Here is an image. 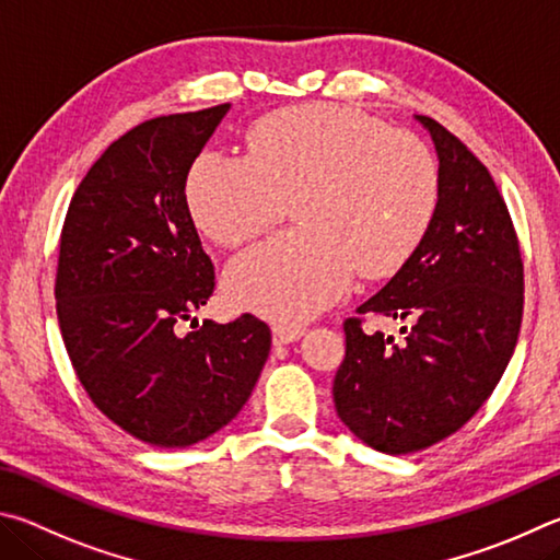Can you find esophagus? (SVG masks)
Returning <instances> with one entry per match:
<instances>
[{"mask_svg":"<svg viewBox=\"0 0 560 560\" xmlns=\"http://www.w3.org/2000/svg\"><path fill=\"white\" fill-rule=\"evenodd\" d=\"M302 335H305V329H302V327H288V325H275V327H272V341H275V347L292 345V341L302 339Z\"/></svg>","mask_w":560,"mask_h":560,"instance_id":"1","label":"esophagus"}]
</instances>
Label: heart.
<instances>
[{"mask_svg": "<svg viewBox=\"0 0 560 560\" xmlns=\"http://www.w3.org/2000/svg\"><path fill=\"white\" fill-rule=\"evenodd\" d=\"M295 203L300 231L241 253L223 285L233 305L305 322L349 290L354 272L404 268L433 225L440 166L410 132L339 105L278 110L248 130V156L203 152L186 179L199 229L221 245L268 231Z\"/></svg>", "mask_w": 560, "mask_h": 560, "instance_id": "heart-1", "label": "heart"}]
</instances>
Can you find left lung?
<instances>
[{
    "label": "left lung",
    "instance_id": "8db88e82",
    "mask_svg": "<svg viewBox=\"0 0 560 560\" xmlns=\"http://www.w3.org/2000/svg\"><path fill=\"white\" fill-rule=\"evenodd\" d=\"M435 144L440 201L408 262L357 312L406 322L404 341L347 319L335 408L361 443L408 455L440 443L492 396L514 354L524 262L492 174L467 144L416 115Z\"/></svg>",
    "mask_w": 560,
    "mask_h": 560
}]
</instances>
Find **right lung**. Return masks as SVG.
Wrapping results in <instances>:
<instances>
[{
    "instance_id": "1",
    "label": "right lung",
    "mask_w": 560,
    "mask_h": 560,
    "mask_svg": "<svg viewBox=\"0 0 560 560\" xmlns=\"http://www.w3.org/2000/svg\"><path fill=\"white\" fill-rule=\"evenodd\" d=\"M229 110L154 117L125 132L78 184L61 231L56 312L78 381L152 447H189L229 425L270 354L258 317H194L213 292V262L186 176Z\"/></svg>"
}]
</instances>
